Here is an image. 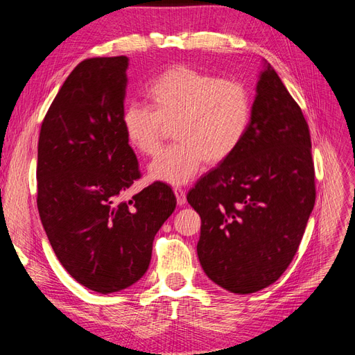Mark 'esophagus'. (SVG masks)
Returning a JSON list of instances; mask_svg holds the SVG:
<instances>
[{
  "label": "esophagus",
  "instance_id": "1",
  "mask_svg": "<svg viewBox=\"0 0 355 355\" xmlns=\"http://www.w3.org/2000/svg\"><path fill=\"white\" fill-rule=\"evenodd\" d=\"M173 191H175L176 201H178L179 206H184V204L187 202V194H185V191L182 189V188H178V187H176Z\"/></svg>",
  "mask_w": 355,
  "mask_h": 355
}]
</instances>
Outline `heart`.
Segmentation results:
<instances>
[{"instance_id": "b5f03b06", "label": "heart", "mask_w": 355, "mask_h": 355, "mask_svg": "<svg viewBox=\"0 0 355 355\" xmlns=\"http://www.w3.org/2000/svg\"><path fill=\"white\" fill-rule=\"evenodd\" d=\"M145 98L151 110L127 105L121 125L136 153L155 157L167 128L176 144L149 166V178L185 185L204 163L227 161L249 130L252 94L237 80L218 78L187 65L168 67L148 84Z\"/></svg>"}]
</instances>
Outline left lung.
Wrapping results in <instances>:
<instances>
[{"instance_id":"left-lung-1","label":"left lung","mask_w":355,"mask_h":355,"mask_svg":"<svg viewBox=\"0 0 355 355\" xmlns=\"http://www.w3.org/2000/svg\"><path fill=\"white\" fill-rule=\"evenodd\" d=\"M201 218L198 259L213 283L254 293L287 270L315 202L309 128L263 60L241 145L188 196Z\"/></svg>"}]
</instances>
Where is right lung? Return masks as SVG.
<instances>
[{"mask_svg": "<svg viewBox=\"0 0 355 355\" xmlns=\"http://www.w3.org/2000/svg\"><path fill=\"white\" fill-rule=\"evenodd\" d=\"M127 67V56L83 60L38 141L37 206L47 239L69 275L102 295L141 280L155 234L176 209L163 182L123 200L141 178L121 125Z\"/></svg>", "mask_w": 355, "mask_h": 355, "instance_id": "add662e5", "label": "right lung"}]
</instances>
